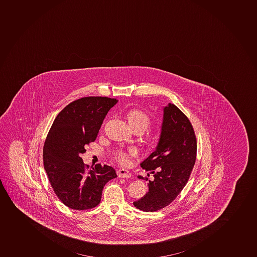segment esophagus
<instances>
[{"mask_svg": "<svg viewBox=\"0 0 257 257\" xmlns=\"http://www.w3.org/2000/svg\"><path fill=\"white\" fill-rule=\"evenodd\" d=\"M117 175L119 178H126V179H128L132 175L128 170H125V169H120L117 170Z\"/></svg>", "mask_w": 257, "mask_h": 257, "instance_id": "obj_1", "label": "esophagus"}]
</instances>
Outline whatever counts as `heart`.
Wrapping results in <instances>:
<instances>
[{"mask_svg":"<svg viewBox=\"0 0 257 257\" xmlns=\"http://www.w3.org/2000/svg\"><path fill=\"white\" fill-rule=\"evenodd\" d=\"M127 119L134 130L140 128L145 131L150 124V118L145 112L141 110L132 109L127 113ZM137 151L135 149H130L127 151L117 150L114 153V158L121 165H127L130 158L135 157Z\"/></svg>","mask_w":257,"mask_h":257,"instance_id":"1","label":"heart"}]
</instances>
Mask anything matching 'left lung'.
I'll list each match as a JSON object with an SVG mask.
<instances>
[{
  "label": "left lung",
  "mask_w": 257,
  "mask_h": 257,
  "mask_svg": "<svg viewBox=\"0 0 257 257\" xmlns=\"http://www.w3.org/2000/svg\"><path fill=\"white\" fill-rule=\"evenodd\" d=\"M196 152L191 122L175 104L169 103L164 107L157 147L140 164L144 170L154 174L155 179L149 180V191L134 205L143 211L154 212L172 203L190 179ZM138 178L144 180L140 175Z\"/></svg>",
  "instance_id": "obj_1"
}]
</instances>
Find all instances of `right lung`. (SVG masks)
<instances>
[{"label":"right lung","instance_id":"add662e5","mask_svg":"<svg viewBox=\"0 0 257 257\" xmlns=\"http://www.w3.org/2000/svg\"><path fill=\"white\" fill-rule=\"evenodd\" d=\"M116 98L86 97L66 106L56 117L43 146V165L58 199L75 210L99 204L105 185L117 177L111 166L97 164L89 169L82 154L94 142Z\"/></svg>","mask_w":257,"mask_h":257}]
</instances>
